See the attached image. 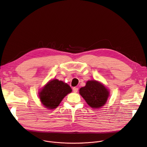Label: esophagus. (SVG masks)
<instances>
[{
	"label": "esophagus",
	"instance_id": "obj_1",
	"mask_svg": "<svg viewBox=\"0 0 147 147\" xmlns=\"http://www.w3.org/2000/svg\"><path fill=\"white\" fill-rule=\"evenodd\" d=\"M73 92H74V93H77V91H78V88L74 87L73 88Z\"/></svg>",
	"mask_w": 147,
	"mask_h": 147
}]
</instances>
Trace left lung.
<instances>
[{"label": "left lung", "mask_w": 147, "mask_h": 147, "mask_svg": "<svg viewBox=\"0 0 147 147\" xmlns=\"http://www.w3.org/2000/svg\"><path fill=\"white\" fill-rule=\"evenodd\" d=\"M79 93L92 108L99 109L106 104L110 92L102 83L92 80H88L86 86L80 88Z\"/></svg>", "instance_id": "left-lung-1"}]
</instances>
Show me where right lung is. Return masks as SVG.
<instances>
[{
  "mask_svg": "<svg viewBox=\"0 0 147 147\" xmlns=\"http://www.w3.org/2000/svg\"><path fill=\"white\" fill-rule=\"evenodd\" d=\"M71 92V88L68 84L54 79L49 81L39 92V97L45 108L54 109L59 106L64 97Z\"/></svg>",
  "mask_w": 147,
  "mask_h": 147,
  "instance_id": "obj_1",
  "label": "right lung"
}]
</instances>
